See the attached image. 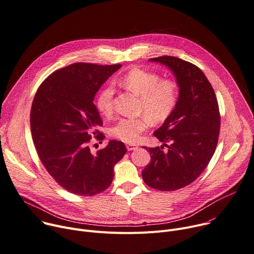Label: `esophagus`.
Wrapping results in <instances>:
<instances>
[{
  "mask_svg": "<svg viewBox=\"0 0 254 254\" xmlns=\"http://www.w3.org/2000/svg\"><path fill=\"white\" fill-rule=\"evenodd\" d=\"M126 147L129 151H132V150H135V149L138 148V146L135 145V144H126Z\"/></svg>",
  "mask_w": 254,
  "mask_h": 254,
  "instance_id": "1",
  "label": "esophagus"
}]
</instances>
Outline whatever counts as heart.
Masks as SVG:
<instances>
[{"mask_svg": "<svg viewBox=\"0 0 254 254\" xmlns=\"http://www.w3.org/2000/svg\"><path fill=\"white\" fill-rule=\"evenodd\" d=\"M122 86L140 97V111L147 116L121 118L110 128V135L127 143H135L149 125L161 123L170 117L178 104L177 83L171 79H160L151 71L143 68L129 70L120 80ZM115 89L112 84L105 86L96 99V107L100 113L109 116L114 110Z\"/></svg>", "mask_w": 254, "mask_h": 254, "instance_id": "obj_1", "label": "heart"}]
</instances>
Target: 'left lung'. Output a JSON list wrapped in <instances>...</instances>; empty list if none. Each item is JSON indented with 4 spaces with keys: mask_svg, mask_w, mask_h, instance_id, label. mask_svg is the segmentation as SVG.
I'll return each instance as SVG.
<instances>
[{
    "mask_svg": "<svg viewBox=\"0 0 254 254\" xmlns=\"http://www.w3.org/2000/svg\"><path fill=\"white\" fill-rule=\"evenodd\" d=\"M150 62L170 68L180 90L173 114L153 133L163 145L144 147L151 160L142 178L153 189L176 190L191 184L209 164L219 138V106L210 81L198 66L167 55Z\"/></svg>",
    "mask_w": 254,
    "mask_h": 254,
    "instance_id": "8db88e82",
    "label": "left lung"
}]
</instances>
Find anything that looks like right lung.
Instances as JSON below:
<instances>
[{
  "label": "right lung",
  "instance_id": "add662e5",
  "mask_svg": "<svg viewBox=\"0 0 254 254\" xmlns=\"http://www.w3.org/2000/svg\"><path fill=\"white\" fill-rule=\"evenodd\" d=\"M120 67L72 64L45 78L34 97L30 125L37 154L56 183L74 194L94 195L108 189L114 165L127 151L117 140H110L97 153L89 145L103 125L95 96ZM104 137L101 133L97 138Z\"/></svg>",
  "mask_w": 254,
  "mask_h": 254
}]
</instances>
